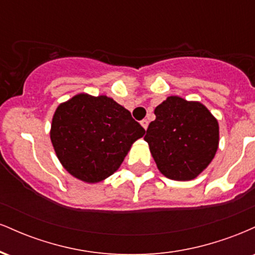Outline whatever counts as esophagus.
Segmentation results:
<instances>
[{
    "mask_svg": "<svg viewBox=\"0 0 255 255\" xmlns=\"http://www.w3.org/2000/svg\"><path fill=\"white\" fill-rule=\"evenodd\" d=\"M140 124H141V126H142V127H144L145 130L147 129V127H148V121H147V120H142V121L140 122Z\"/></svg>",
    "mask_w": 255,
    "mask_h": 255,
    "instance_id": "esophagus-1",
    "label": "esophagus"
}]
</instances>
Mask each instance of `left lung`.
I'll use <instances>...</instances> for the list:
<instances>
[{
    "mask_svg": "<svg viewBox=\"0 0 255 255\" xmlns=\"http://www.w3.org/2000/svg\"><path fill=\"white\" fill-rule=\"evenodd\" d=\"M145 141L158 170L175 181H191L216 156L219 126L203 103L170 96L154 109Z\"/></svg>",
    "mask_w": 255,
    "mask_h": 255,
    "instance_id": "obj_1",
    "label": "left lung"
}]
</instances>
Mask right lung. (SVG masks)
<instances>
[{
	"instance_id": "add662e5",
	"label": "right lung",
	"mask_w": 255,
	"mask_h": 255,
	"mask_svg": "<svg viewBox=\"0 0 255 255\" xmlns=\"http://www.w3.org/2000/svg\"><path fill=\"white\" fill-rule=\"evenodd\" d=\"M145 129L126 108L107 96L78 93L55 110L50 140L72 176L97 183L121 166Z\"/></svg>"
}]
</instances>
